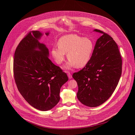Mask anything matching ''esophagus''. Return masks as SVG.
<instances>
[{"mask_svg": "<svg viewBox=\"0 0 135 135\" xmlns=\"http://www.w3.org/2000/svg\"><path fill=\"white\" fill-rule=\"evenodd\" d=\"M67 75H68V78H69V79H71L72 78V76H71V74H70L69 72H68Z\"/></svg>", "mask_w": 135, "mask_h": 135, "instance_id": "34e87169", "label": "esophagus"}]
</instances>
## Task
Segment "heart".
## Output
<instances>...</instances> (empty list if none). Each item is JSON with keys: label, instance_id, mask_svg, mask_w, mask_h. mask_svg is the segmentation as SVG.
Here are the masks:
<instances>
[{"label": "heart", "instance_id": "heart-1", "mask_svg": "<svg viewBox=\"0 0 135 135\" xmlns=\"http://www.w3.org/2000/svg\"><path fill=\"white\" fill-rule=\"evenodd\" d=\"M58 46H54L51 53L55 61L59 65L65 60L66 54L69 60L65 68H81L90 60L94 44L89 38H84L76 34H69L62 36L58 41Z\"/></svg>", "mask_w": 135, "mask_h": 135}]
</instances>
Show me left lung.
Returning <instances> with one entry per match:
<instances>
[{
    "instance_id": "1",
    "label": "left lung",
    "mask_w": 135,
    "mask_h": 135,
    "mask_svg": "<svg viewBox=\"0 0 135 135\" xmlns=\"http://www.w3.org/2000/svg\"><path fill=\"white\" fill-rule=\"evenodd\" d=\"M102 34L96 42L89 62L80 71L74 73L79 90L77 97L83 105L98 106L112 95L122 73V58L118 45L107 33Z\"/></svg>"
}]
</instances>
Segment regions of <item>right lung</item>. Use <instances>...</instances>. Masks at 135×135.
<instances>
[{"label": "right lung", "instance_id": "obj_1", "mask_svg": "<svg viewBox=\"0 0 135 135\" xmlns=\"http://www.w3.org/2000/svg\"><path fill=\"white\" fill-rule=\"evenodd\" d=\"M42 35L39 31H30L18 44L13 73L18 90L25 99L34 108L47 111L59 103L61 87L68 78L49 59V49L39 42Z\"/></svg>", "mask_w": 135, "mask_h": 135}]
</instances>
